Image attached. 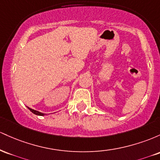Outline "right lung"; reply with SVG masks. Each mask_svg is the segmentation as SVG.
I'll return each mask as SVG.
<instances>
[{"label": "right lung", "mask_w": 160, "mask_h": 160, "mask_svg": "<svg viewBox=\"0 0 160 160\" xmlns=\"http://www.w3.org/2000/svg\"><path fill=\"white\" fill-rule=\"evenodd\" d=\"M28 109L30 110V111H32L33 113H34V114H36V115H39V116H43V115H44V113H40V112L37 111H35V110H33V109H32V108H28Z\"/></svg>", "instance_id": "1"}]
</instances>
